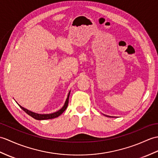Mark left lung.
Listing matches in <instances>:
<instances>
[{
	"mask_svg": "<svg viewBox=\"0 0 158 158\" xmlns=\"http://www.w3.org/2000/svg\"><path fill=\"white\" fill-rule=\"evenodd\" d=\"M109 117H110V116H109Z\"/></svg>",
	"mask_w": 158,
	"mask_h": 158,
	"instance_id": "left-lung-1",
	"label": "left lung"
}]
</instances>
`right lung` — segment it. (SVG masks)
<instances>
[{
  "instance_id": "obj_1",
  "label": "right lung",
  "mask_w": 158,
  "mask_h": 158,
  "mask_svg": "<svg viewBox=\"0 0 158 158\" xmlns=\"http://www.w3.org/2000/svg\"><path fill=\"white\" fill-rule=\"evenodd\" d=\"M69 95H70V92L69 93V95H68V97L67 98V100H66V102L64 103V105L63 107H62L60 110H59L54 112V113H52V114H36V113H34V112H32L31 111L28 110L24 108L23 107H22V106H21L20 105H19L20 106V108L23 110V111H25V112H26L28 115L31 116V117H33V118L36 119V120H47V119H52V118H56V117L59 116L60 114H62V112H63L66 109H67V106H68V104H69Z\"/></svg>"
}]
</instances>
